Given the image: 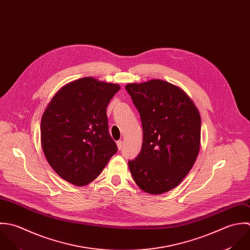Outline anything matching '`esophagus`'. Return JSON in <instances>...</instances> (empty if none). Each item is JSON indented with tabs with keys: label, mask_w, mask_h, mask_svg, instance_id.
Instances as JSON below:
<instances>
[{
	"label": "esophagus",
	"mask_w": 250,
	"mask_h": 250,
	"mask_svg": "<svg viewBox=\"0 0 250 250\" xmlns=\"http://www.w3.org/2000/svg\"><path fill=\"white\" fill-rule=\"evenodd\" d=\"M116 146H117V148H118V149H121V148H122V146H123L122 141H118V142H116Z\"/></svg>",
	"instance_id": "1"
}]
</instances>
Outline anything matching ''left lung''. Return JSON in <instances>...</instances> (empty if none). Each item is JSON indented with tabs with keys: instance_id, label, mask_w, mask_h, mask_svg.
<instances>
[{
	"instance_id": "8db88e82",
	"label": "left lung",
	"mask_w": 250,
	"mask_h": 250,
	"mask_svg": "<svg viewBox=\"0 0 250 250\" xmlns=\"http://www.w3.org/2000/svg\"><path fill=\"white\" fill-rule=\"evenodd\" d=\"M138 108L144 131L139 156L128 162L136 184L159 195L188 174L201 147V116L191 98L161 80L125 86Z\"/></svg>"
}]
</instances>
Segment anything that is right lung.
I'll return each instance as SVG.
<instances>
[{"instance_id":"add662e5","label":"right lung","mask_w":250,"mask_h":250,"mask_svg":"<svg viewBox=\"0 0 250 250\" xmlns=\"http://www.w3.org/2000/svg\"><path fill=\"white\" fill-rule=\"evenodd\" d=\"M119 90L118 84L83 78L64 85L46 106L41 122L42 148L66 181L89 184L116 153L106 106Z\"/></svg>"}]
</instances>
